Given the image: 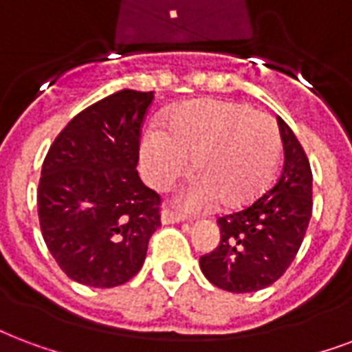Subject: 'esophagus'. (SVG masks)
<instances>
[{
    "label": "esophagus",
    "instance_id": "34e87169",
    "mask_svg": "<svg viewBox=\"0 0 352 352\" xmlns=\"http://www.w3.org/2000/svg\"><path fill=\"white\" fill-rule=\"evenodd\" d=\"M160 220H162V223H181L184 222V218L181 214H177V212H173V210L169 209H164L162 214H160Z\"/></svg>",
    "mask_w": 352,
    "mask_h": 352
}]
</instances>
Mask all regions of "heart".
<instances>
[{
  "instance_id": "b5f03b06",
  "label": "heart",
  "mask_w": 352,
  "mask_h": 352,
  "mask_svg": "<svg viewBox=\"0 0 352 352\" xmlns=\"http://www.w3.org/2000/svg\"><path fill=\"white\" fill-rule=\"evenodd\" d=\"M280 153L272 117L226 100L184 104L169 116L168 132L151 126L140 145L143 173L155 188H168L194 158L197 177L177 197L184 212H203L218 201L228 209L254 201L269 186Z\"/></svg>"
}]
</instances>
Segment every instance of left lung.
Returning a JSON list of instances; mask_svg holds the SVG:
<instances>
[{
	"instance_id": "left-lung-1",
	"label": "left lung",
	"mask_w": 352,
	"mask_h": 352,
	"mask_svg": "<svg viewBox=\"0 0 352 352\" xmlns=\"http://www.w3.org/2000/svg\"><path fill=\"white\" fill-rule=\"evenodd\" d=\"M278 126L285 156L282 175L246 209L218 218L220 244L199 257L205 278L229 293L261 291L283 276L311 218L308 156L282 117Z\"/></svg>"
}]
</instances>
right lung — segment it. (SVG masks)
Wrapping results in <instances>:
<instances>
[{
  "label": "right lung",
  "instance_id": "obj_1",
  "mask_svg": "<svg viewBox=\"0 0 352 352\" xmlns=\"http://www.w3.org/2000/svg\"><path fill=\"white\" fill-rule=\"evenodd\" d=\"M153 91L123 89L78 113L52 143L37 192L44 242L70 280L117 287L140 272L160 196L138 175Z\"/></svg>",
  "mask_w": 352,
  "mask_h": 352
}]
</instances>
